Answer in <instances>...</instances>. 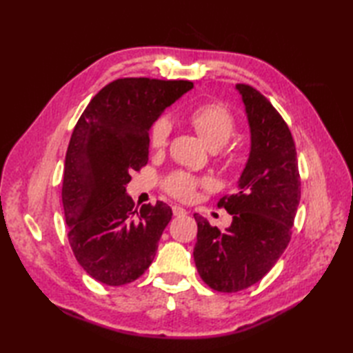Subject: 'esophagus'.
<instances>
[{"label": "esophagus", "instance_id": "34e87169", "mask_svg": "<svg viewBox=\"0 0 353 353\" xmlns=\"http://www.w3.org/2000/svg\"><path fill=\"white\" fill-rule=\"evenodd\" d=\"M172 214H174V216H183L186 214V209H183L182 206L174 205L172 206Z\"/></svg>", "mask_w": 353, "mask_h": 353}]
</instances>
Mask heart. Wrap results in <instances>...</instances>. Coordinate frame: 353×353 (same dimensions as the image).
<instances>
[{"instance_id": "heart-1", "label": "heart", "mask_w": 353, "mask_h": 353, "mask_svg": "<svg viewBox=\"0 0 353 353\" xmlns=\"http://www.w3.org/2000/svg\"><path fill=\"white\" fill-rule=\"evenodd\" d=\"M188 123L205 144L216 150L223 147L234 137L236 121L232 112L221 103H205L192 109L188 115ZM170 124L165 118H159L152 124L148 130V144L156 152L165 150L168 145ZM220 162L228 168H235L243 162L241 148L234 145L220 152ZM206 182L201 179L191 176L188 172L176 171L165 179L163 188L172 197L181 200H190L200 185Z\"/></svg>"}]
</instances>
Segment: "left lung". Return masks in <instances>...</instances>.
Instances as JSON below:
<instances>
[{
  "label": "left lung",
  "instance_id": "obj_1",
  "mask_svg": "<svg viewBox=\"0 0 353 353\" xmlns=\"http://www.w3.org/2000/svg\"><path fill=\"white\" fill-rule=\"evenodd\" d=\"M249 119L252 147L235 194L219 208L232 215L221 230L199 214L194 261L201 279L215 291L236 292L259 282L291 239L301 176L294 139L279 112L256 89L239 83Z\"/></svg>",
  "mask_w": 353,
  "mask_h": 353
}]
</instances>
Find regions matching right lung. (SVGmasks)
<instances>
[{
    "instance_id": "right-lung-1",
    "label": "right lung",
    "mask_w": 353,
    "mask_h": 353,
    "mask_svg": "<svg viewBox=\"0 0 353 353\" xmlns=\"http://www.w3.org/2000/svg\"><path fill=\"white\" fill-rule=\"evenodd\" d=\"M192 88L188 80L118 79L89 101L74 127L62 203L74 256L95 281L130 283L153 262L171 208L134 206L125 185L147 165L150 127Z\"/></svg>"
}]
</instances>
